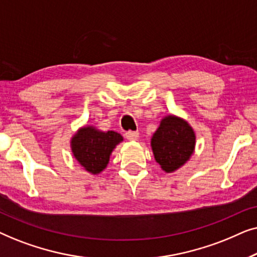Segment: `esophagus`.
Masks as SVG:
<instances>
[{
  "label": "esophagus",
  "instance_id": "obj_1",
  "mask_svg": "<svg viewBox=\"0 0 257 257\" xmlns=\"http://www.w3.org/2000/svg\"><path fill=\"white\" fill-rule=\"evenodd\" d=\"M126 139L128 140H137L139 137V132L138 131H127L125 133Z\"/></svg>",
  "mask_w": 257,
  "mask_h": 257
}]
</instances>
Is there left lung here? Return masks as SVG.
I'll use <instances>...</instances> for the list:
<instances>
[{"mask_svg": "<svg viewBox=\"0 0 257 257\" xmlns=\"http://www.w3.org/2000/svg\"><path fill=\"white\" fill-rule=\"evenodd\" d=\"M151 144L157 163L165 172H173L192 156L195 136L187 122L168 115L161 120Z\"/></svg>", "mask_w": 257, "mask_h": 257, "instance_id": "1", "label": "left lung"}]
</instances>
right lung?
Segmentation results:
<instances>
[{
    "mask_svg": "<svg viewBox=\"0 0 257 257\" xmlns=\"http://www.w3.org/2000/svg\"><path fill=\"white\" fill-rule=\"evenodd\" d=\"M121 140L122 137L114 131L84 127L72 138V152L87 172L97 174L106 167L112 150Z\"/></svg>",
    "mask_w": 257,
    "mask_h": 257,
    "instance_id": "right-lung-1",
    "label": "right lung"
}]
</instances>
